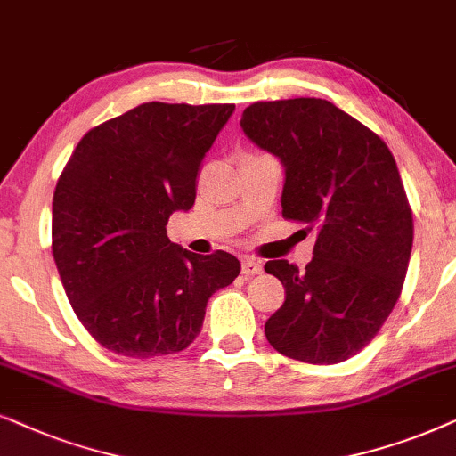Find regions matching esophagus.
<instances>
[{
	"mask_svg": "<svg viewBox=\"0 0 456 456\" xmlns=\"http://www.w3.org/2000/svg\"><path fill=\"white\" fill-rule=\"evenodd\" d=\"M241 273H244L246 277L260 275V273H263V265H260L256 258L244 256V258H241Z\"/></svg>",
	"mask_w": 456,
	"mask_h": 456,
	"instance_id": "esophagus-1",
	"label": "esophagus"
}]
</instances>
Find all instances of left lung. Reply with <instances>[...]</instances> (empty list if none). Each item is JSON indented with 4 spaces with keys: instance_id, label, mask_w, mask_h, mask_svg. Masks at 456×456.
<instances>
[{
    "instance_id": "left-lung-1",
    "label": "left lung",
    "mask_w": 456,
    "mask_h": 456,
    "mask_svg": "<svg viewBox=\"0 0 456 456\" xmlns=\"http://www.w3.org/2000/svg\"><path fill=\"white\" fill-rule=\"evenodd\" d=\"M240 125L281 160L283 216L317 229L306 269L265 265L285 288L266 339L289 359L336 365L378 336L409 269L412 212L396 160L371 129L319 97L256 102Z\"/></svg>"
}]
</instances>
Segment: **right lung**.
Instances as JSON below:
<instances>
[{
	"mask_svg": "<svg viewBox=\"0 0 456 456\" xmlns=\"http://www.w3.org/2000/svg\"><path fill=\"white\" fill-rule=\"evenodd\" d=\"M233 104L148 102L72 151L53 191L52 252L72 311L95 342L131 359L181 352L206 305L240 275L233 254H193L167 223L196 202L206 151Z\"/></svg>",
	"mask_w": 456,
	"mask_h": 456,
	"instance_id": "obj_1",
	"label": "right lung"
}]
</instances>
